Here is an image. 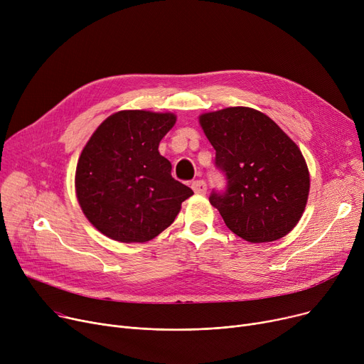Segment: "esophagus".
<instances>
[{
    "mask_svg": "<svg viewBox=\"0 0 364 364\" xmlns=\"http://www.w3.org/2000/svg\"><path fill=\"white\" fill-rule=\"evenodd\" d=\"M192 188L196 195H205L206 193V183L203 180H196L192 183Z\"/></svg>",
    "mask_w": 364,
    "mask_h": 364,
    "instance_id": "34e87169",
    "label": "esophagus"
}]
</instances>
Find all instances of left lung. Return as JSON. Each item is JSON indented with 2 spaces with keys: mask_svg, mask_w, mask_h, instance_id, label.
<instances>
[{
  "mask_svg": "<svg viewBox=\"0 0 364 364\" xmlns=\"http://www.w3.org/2000/svg\"><path fill=\"white\" fill-rule=\"evenodd\" d=\"M215 149L225 192L209 202L225 225L251 242H274L298 224L307 205L310 174L299 147L267 114L251 107H227L199 117Z\"/></svg>",
  "mask_w": 364,
  "mask_h": 364,
  "instance_id": "1",
  "label": "left lung"
}]
</instances>
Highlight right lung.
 <instances>
[{
    "label": "right lung",
    "mask_w": 364,
    "mask_h": 364,
    "mask_svg": "<svg viewBox=\"0 0 364 364\" xmlns=\"http://www.w3.org/2000/svg\"><path fill=\"white\" fill-rule=\"evenodd\" d=\"M174 113L121 110L110 114L82 149L76 165V198L105 236L143 243L174 223L193 190L172 178L158 147L174 127Z\"/></svg>",
    "instance_id": "add662e5"
}]
</instances>
